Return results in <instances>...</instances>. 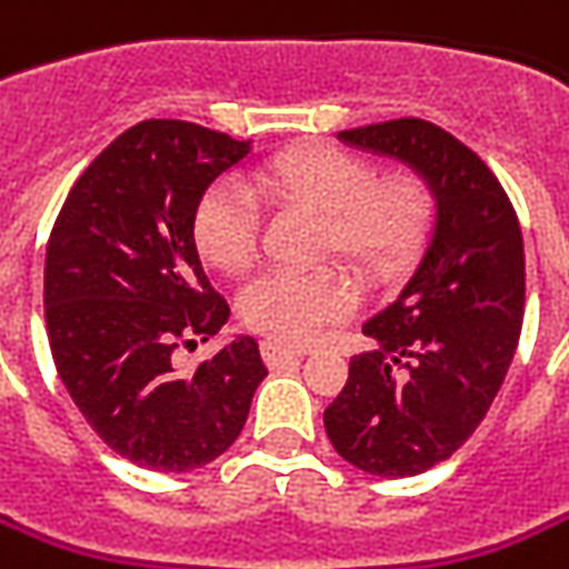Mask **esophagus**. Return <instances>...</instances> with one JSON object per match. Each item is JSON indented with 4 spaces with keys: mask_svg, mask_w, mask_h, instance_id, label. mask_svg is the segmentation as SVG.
<instances>
[{
    "mask_svg": "<svg viewBox=\"0 0 569 569\" xmlns=\"http://www.w3.org/2000/svg\"><path fill=\"white\" fill-rule=\"evenodd\" d=\"M261 355H264V361H268L270 370H280V367L286 365H296V361L301 358L299 349H289V346H283V342H273V339L261 342Z\"/></svg>",
    "mask_w": 569,
    "mask_h": 569,
    "instance_id": "esophagus-1",
    "label": "esophagus"
}]
</instances>
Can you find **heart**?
<instances>
[{"label": "heart", "instance_id": "b5f03b06", "mask_svg": "<svg viewBox=\"0 0 569 569\" xmlns=\"http://www.w3.org/2000/svg\"><path fill=\"white\" fill-rule=\"evenodd\" d=\"M299 202L320 214V252L346 258L365 280H389L411 261L427 220L430 196L415 177L373 180V168L330 146L277 154L252 177V189L220 180L204 192L192 236L208 264L242 273L258 254V199ZM355 305L349 280L330 268L270 270L242 289L239 315L254 333L273 342H311L330 320Z\"/></svg>", "mask_w": 569, "mask_h": 569}]
</instances>
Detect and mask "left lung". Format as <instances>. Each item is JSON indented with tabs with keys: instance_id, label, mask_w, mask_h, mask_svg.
Here are the masks:
<instances>
[{
	"instance_id": "8db88e82",
	"label": "left lung",
	"mask_w": 569,
	"mask_h": 569,
	"mask_svg": "<svg viewBox=\"0 0 569 569\" xmlns=\"http://www.w3.org/2000/svg\"><path fill=\"white\" fill-rule=\"evenodd\" d=\"M415 171L432 199L420 261L365 323L373 349L323 411L333 448L373 477H417L451 458L496 401L523 323V236L477 152L417 118L336 133Z\"/></svg>"
}]
</instances>
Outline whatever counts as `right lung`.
Returning <instances> with one entry per match:
<instances>
[{
	"instance_id": "1",
	"label": "right lung",
	"mask_w": 569,
	"mask_h": 569,
	"mask_svg": "<svg viewBox=\"0 0 569 569\" xmlns=\"http://www.w3.org/2000/svg\"><path fill=\"white\" fill-rule=\"evenodd\" d=\"M254 142L189 121H142L73 183L46 249V330L58 377L121 458L187 473L220 458L268 377L236 333L196 370L173 349L208 342L230 308L208 283L192 214Z\"/></svg>"
}]
</instances>
